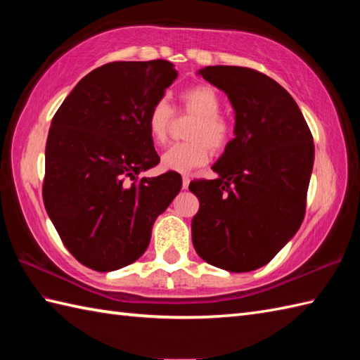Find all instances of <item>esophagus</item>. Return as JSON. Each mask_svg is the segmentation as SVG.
<instances>
[{
  "instance_id": "esophagus-1",
  "label": "esophagus",
  "mask_w": 360,
  "mask_h": 360,
  "mask_svg": "<svg viewBox=\"0 0 360 360\" xmlns=\"http://www.w3.org/2000/svg\"><path fill=\"white\" fill-rule=\"evenodd\" d=\"M190 186V178L188 176H182V188L187 190Z\"/></svg>"
}]
</instances>
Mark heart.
<instances>
[{
  "instance_id": "1",
  "label": "heart",
  "mask_w": 360,
  "mask_h": 360,
  "mask_svg": "<svg viewBox=\"0 0 360 360\" xmlns=\"http://www.w3.org/2000/svg\"><path fill=\"white\" fill-rule=\"evenodd\" d=\"M179 111L195 116L190 125L188 142L174 143L160 156V167L167 172L190 173L196 167L209 162L210 148L221 151L227 147L232 137V127L221 116V98L209 85H195L182 91L178 97ZM173 124V110L165 101H158L147 116L150 139L162 145Z\"/></svg>"
}]
</instances>
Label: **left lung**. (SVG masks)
<instances>
[{"instance_id":"8db88e82","label":"left lung","mask_w":360,"mask_h":360,"mask_svg":"<svg viewBox=\"0 0 360 360\" xmlns=\"http://www.w3.org/2000/svg\"><path fill=\"white\" fill-rule=\"evenodd\" d=\"M198 74L227 94L235 137L212 167L218 178L190 182L200 200L193 246L221 269L255 271L278 254L304 218L312 134L292 96L267 75L223 65Z\"/></svg>"}]
</instances>
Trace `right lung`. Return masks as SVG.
<instances>
[{"instance_id": "add662e5", "label": "right lung", "mask_w": 360, "mask_h": 360, "mask_svg": "<svg viewBox=\"0 0 360 360\" xmlns=\"http://www.w3.org/2000/svg\"><path fill=\"white\" fill-rule=\"evenodd\" d=\"M178 77L167 60L114 62L85 75L51 122L43 201L66 249L110 272L147 250L181 174L137 179L159 164L147 116Z\"/></svg>"}]
</instances>
